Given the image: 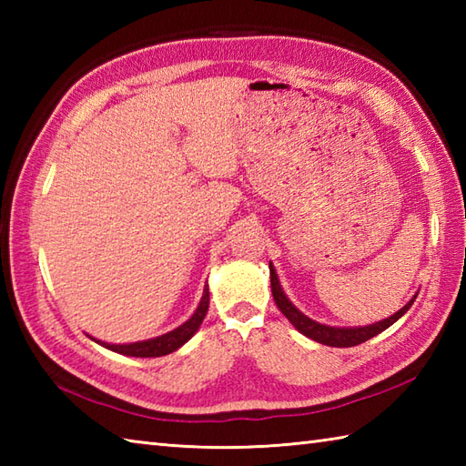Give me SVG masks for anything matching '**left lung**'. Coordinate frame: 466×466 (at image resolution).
Here are the masks:
<instances>
[{
  "label": "left lung",
  "instance_id": "8db88e82",
  "mask_svg": "<svg viewBox=\"0 0 466 466\" xmlns=\"http://www.w3.org/2000/svg\"><path fill=\"white\" fill-rule=\"evenodd\" d=\"M270 286H272V296H274L276 306H279L280 312L292 322L296 330L302 332L304 336H309V339H312L316 342L326 344V346H336V349H349V346H356V344L370 340L372 336L380 334L382 330H386L389 326L397 322L400 316L410 309L414 299H417V296H414V299L407 306H402L397 314H392V316H389V319H384L376 324L362 326V329H334V326H326V324H319V322L310 320L309 316H304L289 299H286V294L282 292V286L279 282V276H276V270L272 268V264H270Z\"/></svg>",
  "mask_w": 466,
  "mask_h": 466
}]
</instances>
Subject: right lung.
I'll list each match as a JSON object with an SVG mask.
<instances>
[{"mask_svg":"<svg viewBox=\"0 0 466 466\" xmlns=\"http://www.w3.org/2000/svg\"><path fill=\"white\" fill-rule=\"evenodd\" d=\"M208 304H210V292H208V289H206L202 300H200V306H198L196 312L192 314V319L184 322L182 326H177L176 330L157 336V339L144 340V342H132V344H107V342H100V340L97 342L114 352H120L126 356H140V359H154V356L170 354V352L180 349L184 342L190 340L194 332L200 329V324L208 312Z\"/></svg>","mask_w":466,"mask_h":466,"instance_id":"right-lung-1","label":"right lung"}]
</instances>
